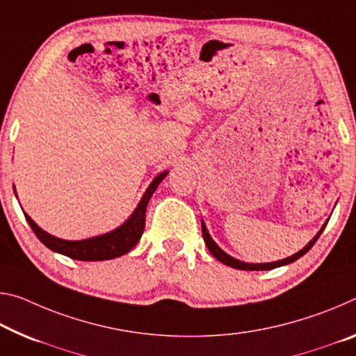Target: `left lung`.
Here are the masks:
<instances>
[{
    "instance_id": "8db88e82",
    "label": "left lung",
    "mask_w": 356,
    "mask_h": 356,
    "mask_svg": "<svg viewBox=\"0 0 356 356\" xmlns=\"http://www.w3.org/2000/svg\"><path fill=\"white\" fill-rule=\"evenodd\" d=\"M328 223V222H326ZM326 223L323 225V227H321V229L318 231L317 234H315V238L309 242V244L304 247L302 250H300L298 253H295V255H291V257H289V258H285V259H279V261H274V263H244V261H239V259H236V258H233V257H229L228 253H225L222 249H220V247L216 244V242H213V239L211 238V234H209V231H207V228H206V225H204V222H202L201 220V228H202V238H204V242H206V245H207V249H209V252L212 253L213 257H216L218 261H222L223 264H227V266H231V268H234V269H242V270H268V269H274V268H279V266H284V264H290V263H293V261H296L298 258H301L304 253H307L310 249H312V245L315 244V242H317V239L320 238V234L323 233V229H325V227H326Z\"/></svg>"
}]
</instances>
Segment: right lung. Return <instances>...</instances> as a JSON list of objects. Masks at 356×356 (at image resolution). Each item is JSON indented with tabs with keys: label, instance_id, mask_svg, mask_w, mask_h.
Returning a JSON list of instances; mask_svg holds the SVG:
<instances>
[{
	"label": "right lung",
	"instance_id": "add662e5",
	"mask_svg": "<svg viewBox=\"0 0 356 356\" xmlns=\"http://www.w3.org/2000/svg\"><path fill=\"white\" fill-rule=\"evenodd\" d=\"M168 171L158 174V176L152 180L149 188L145 190L143 198H140L138 207L134 209L125 223L120 225L117 229L111 231V233L97 236V238H90L83 241H65L60 238H55V236L46 233V231L41 229L38 225L33 222L30 216L25 218L28 225H30L33 233L38 236V239L42 242L44 245L49 247L50 250L56 253H61V255H66L72 259H79V261H103V259H112L117 257L125 255L127 252L133 249L134 245L138 244L140 236L144 233L145 227V209H147L149 200L154 195L158 185L161 184V180L166 177ZM15 190V187H14Z\"/></svg>",
	"mask_w": 356,
	"mask_h": 356
}]
</instances>
